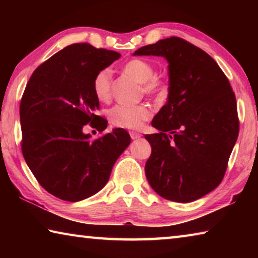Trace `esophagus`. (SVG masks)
Instances as JSON below:
<instances>
[{
	"label": "esophagus",
	"mask_w": 258,
	"mask_h": 258,
	"mask_svg": "<svg viewBox=\"0 0 258 258\" xmlns=\"http://www.w3.org/2000/svg\"><path fill=\"white\" fill-rule=\"evenodd\" d=\"M130 135H131V138H132L133 140H137V139H140V138H141V134L138 133V132H133V131H131V132H130Z\"/></svg>",
	"instance_id": "obj_1"
}]
</instances>
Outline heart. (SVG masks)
<instances>
[{
	"instance_id": "heart-1",
	"label": "heart",
	"mask_w": 258,
	"mask_h": 258,
	"mask_svg": "<svg viewBox=\"0 0 258 258\" xmlns=\"http://www.w3.org/2000/svg\"><path fill=\"white\" fill-rule=\"evenodd\" d=\"M124 72L141 83L147 94H164L167 90L165 82L155 76V67L149 61L133 59L125 63ZM112 73L104 68L95 75L93 80V91L100 101H108L111 94ZM151 117V109L146 103L140 104H116L109 110L111 123L118 127L139 128Z\"/></svg>"
}]
</instances>
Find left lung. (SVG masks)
<instances>
[{
	"mask_svg": "<svg viewBox=\"0 0 258 258\" xmlns=\"http://www.w3.org/2000/svg\"><path fill=\"white\" fill-rule=\"evenodd\" d=\"M133 55L164 56L168 98L147 134L146 176L160 197L191 203L220 184L239 134L230 82L211 55L178 37L140 47Z\"/></svg>",
	"mask_w": 258,
	"mask_h": 258,
	"instance_id": "left-lung-1",
	"label": "left lung"
}]
</instances>
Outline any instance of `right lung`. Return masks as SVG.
Returning a JSON list of instances; mask_svg holds the SVG:
<instances>
[{"mask_svg": "<svg viewBox=\"0 0 258 258\" xmlns=\"http://www.w3.org/2000/svg\"><path fill=\"white\" fill-rule=\"evenodd\" d=\"M118 52L87 43L64 47L33 73L20 103L24 158L38 183L54 197L81 202L107 184L118 157L130 146L124 128L97 140L86 124L107 128L95 115L97 74L119 59Z\"/></svg>", "mask_w": 258, "mask_h": 258, "instance_id": "add662e5", "label": "right lung"}]
</instances>
